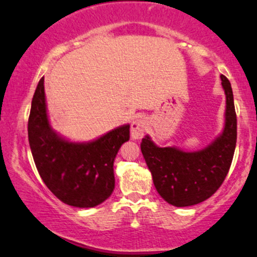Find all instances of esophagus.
Listing matches in <instances>:
<instances>
[{
	"instance_id": "34e87169",
	"label": "esophagus",
	"mask_w": 257,
	"mask_h": 257,
	"mask_svg": "<svg viewBox=\"0 0 257 257\" xmlns=\"http://www.w3.org/2000/svg\"><path fill=\"white\" fill-rule=\"evenodd\" d=\"M147 125V119L145 117H139L135 119L131 125V137L133 140H141L146 132Z\"/></svg>"
}]
</instances>
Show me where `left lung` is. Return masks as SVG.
<instances>
[{
    "mask_svg": "<svg viewBox=\"0 0 257 257\" xmlns=\"http://www.w3.org/2000/svg\"><path fill=\"white\" fill-rule=\"evenodd\" d=\"M220 78L226 94L225 126L209 146L184 152L176 147L157 146L148 135L142 139L141 152L154 187L172 206H194L211 197L230 170L237 141V117L231 83L226 76Z\"/></svg>",
    "mask_w": 257,
    "mask_h": 257,
    "instance_id": "obj_1",
    "label": "left lung"
}]
</instances>
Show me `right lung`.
Here are the masks:
<instances>
[{"label": "right lung", "instance_id": "right-lung-1", "mask_svg": "<svg viewBox=\"0 0 257 257\" xmlns=\"http://www.w3.org/2000/svg\"><path fill=\"white\" fill-rule=\"evenodd\" d=\"M125 124L91 142H70L52 131L46 112L44 78L31 105L29 142L40 177L62 202L89 208L104 202L115 188L113 162L129 140Z\"/></svg>", "mask_w": 257, "mask_h": 257}]
</instances>
